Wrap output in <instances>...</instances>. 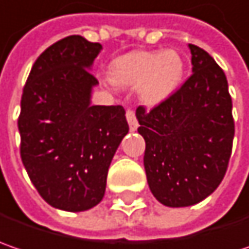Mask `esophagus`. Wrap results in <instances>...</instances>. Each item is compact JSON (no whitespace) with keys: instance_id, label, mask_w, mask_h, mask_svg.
Instances as JSON below:
<instances>
[{"instance_id":"esophagus-1","label":"esophagus","mask_w":249,"mask_h":249,"mask_svg":"<svg viewBox=\"0 0 249 249\" xmlns=\"http://www.w3.org/2000/svg\"><path fill=\"white\" fill-rule=\"evenodd\" d=\"M125 115H126V121H128V125H129V129H131V131H137V128H138V121H137L135 112L132 110H128Z\"/></svg>"}]
</instances>
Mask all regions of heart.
<instances>
[{
	"mask_svg": "<svg viewBox=\"0 0 249 249\" xmlns=\"http://www.w3.org/2000/svg\"><path fill=\"white\" fill-rule=\"evenodd\" d=\"M184 63L175 51H134L117 57L110 79L117 86H138L139 98L155 106L173 94L183 77Z\"/></svg>",
	"mask_w": 249,
	"mask_h": 249,
	"instance_id": "1",
	"label": "heart"
}]
</instances>
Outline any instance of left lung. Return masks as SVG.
<instances>
[{"label": "left lung", "mask_w": 249, "mask_h": 249, "mask_svg": "<svg viewBox=\"0 0 249 249\" xmlns=\"http://www.w3.org/2000/svg\"><path fill=\"white\" fill-rule=\"evenodd\" d=\"M193 74L151 111L137 108L149 189L168 207L210 196L227 172L234 139L232 101L223 69L189 45Z\"/></svg>", "instance_id": "1"}]
</instances>
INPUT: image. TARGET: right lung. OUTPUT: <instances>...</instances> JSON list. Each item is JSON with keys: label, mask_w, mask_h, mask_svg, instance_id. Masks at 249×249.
I'll return each mask as SVG.
<instances>
[{"label": "right lung", "mask_w": 249, "mask_h": 249, "mask_svg": "<svg viewBox=\"0 0 249 249\" xmlns=\"http://www.w3.org/2000/svg\"><path fill=\"white\" fill-rule=\"evenodd\" d=\"M100 43L80 35L49 46L23 87L18 129L31 182L52 207L86 212L106 193L107 173L128 134L121 106H91L90 73Z\"/></svg>", "instance_id": "right-lung-1"}]
</instances>
